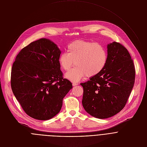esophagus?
I'll use <instances>...</instances> for the list:
<instances>
[{
  "label": "esophagus",
  "instance_id": "34e87169",
  "mask_svg": "<svg viewBox=\"0 0 147 147\" xmlns=\"http://www.w3.org/2000/svg\"><path fill=\"white\" fill-rule=\"evenodd\" d=\"M78 85V83H76V82H73V84H72L73 86H76V85Z\"/></svg>",
  "mask_w": 147,
  "mask_h": 147
}]
</instances>
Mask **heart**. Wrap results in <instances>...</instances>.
<instances>
[{
    "label": "heart",
    "mask_w": 147,
    "mask_h": 147,
    "mask_svg": "<svg viewBox=\"0 0 147 147\" xmlns=\"http://www.w3.org/2000/svg\"><path fill=\"white\" fill-rule=\"evenodd\" d=\"M67 53L61 54L58 59L61 68L69 70L74 65L76 67L65 74L68 79L77 82L85 75L92 77L99 74L105 67L107 54L100 44L79 40L69 44Z\"/></svg>",
    "instance_id": "heart-1"
}]
</instances>
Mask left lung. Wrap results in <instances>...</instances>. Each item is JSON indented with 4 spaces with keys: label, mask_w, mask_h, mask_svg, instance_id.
I'll use <instances>...</instances> for the list:
<instances>
[{
    "label": "left lung",
    "mask_w": 147,
    "mask_h": 147,
    "mask_svg": "<svg viewBox=\"0 0 147 147\" xmlns=\"http://www.w3.org/2000/svg\"><path fill=\"white\" fill-rule=\"evenodd\" d=\"M107 61L99 74L85 83L82 105L98 119L115 116L125 106L135 82L133 61L127 49L114 41L107 45Z\"/></svg>",
    "instance_id": "left-lung-1"
}]
</instances>
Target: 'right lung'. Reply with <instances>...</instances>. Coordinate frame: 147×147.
I'll list each match as a JSON object with an SVG mask.
<instances>
[{
    "instance_id": "add662e5",
    "label": "right lung",
    "mask_w": 147,
    "mask_h": 147,
    "mask_svg": "<svg viewBox=\"0 0 147 147\" xmlns=\"http://www.w3.org/2000/svg\"><path fill=\"white\" fill-rule=\"evenodd\" d=\"M57 45L41 38L23 48L11 68V87L16 99L31 117L47 120L60 111L72 84L63 78Z\"/></svg>"
}]
</instances>
